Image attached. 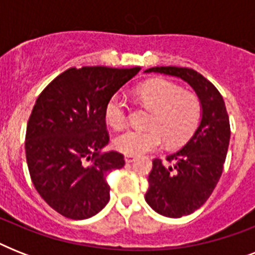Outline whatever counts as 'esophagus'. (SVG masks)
Instances as JSON below:
<instances>
[{"label": "esophagus", "instance_id": "34e87169", "mask_svg": "<svg viewBox=\"0 0 255 255\" xmlns=\"http://www.w3.org/2000/svg\"><path fill=\"white\" fill-rule=\"evenodd\" d=\"M124 160H126V163H132L133 160H135V156H132V155H126L124 156Z\"/></svg>", "mask_w": 255, "mask_h": 255}]
</instances>
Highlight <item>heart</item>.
Here are the masks:
<instances>
[{
    "instance_id": "1",
    "label": "heart",
    "mask_w": 255,
    "mask_h": 255,
    "mask_svg": "<svg viewBox=\"0 0 255 255\" xmlns=\"http://www.w3.org/2000/svg\"><path fill=\"white\" fill-rule=\"evenodd\" d=\"M136 99L152 110L148 129H124L112 140L116 151L124 155H143L155 151L164 139L170 145L185 141L201 119V103L196 95L182 92L167 81H151L136 88ZM104 119L111 127L126 123V103L120 96H112L104 108Z\"/></svg>"
}]
</instances>
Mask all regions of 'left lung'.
<instances>
[{"instance_id": "8db88e82", "label": "left lung", "mask_w": 255, "mask_h": 255, "mask_svg": "<svg viewBox=\"0 0 255 255\" xmlns=\"http://www.w3.org/2000/svg\"><path fill=\"white\" fill-rule=\"evenodd\" d=\"M144 73L164 74L193 88L201 103V119L193 135L173 153L170 164L152 161L145 201L161 216L180 218L205 204L221 177L229 148L230 124L225 102L206 78L185 67H152Z\"/></svg>"}]
</instances>
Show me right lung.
I'll return each mask as SVG.
<instances>
[{
  "label": "right lung",
  "instance_id": "obj_1",
  "mask_svg": "<svg viewBox=\"0 0 255 255\" xmlns=\"http://www.w3.org/2000/svg\"><path fill=\"white\" fill-rule=\"evenodd\" d=\"M139 71L73 67L38 96L26 128V161L39 196L62 216L86 220L107 205L106 174L123 167L124 157L104 151V108Z\"/></svg>",
  "mask_w": 255,
  "mask_h": 255
}]
</instances>
